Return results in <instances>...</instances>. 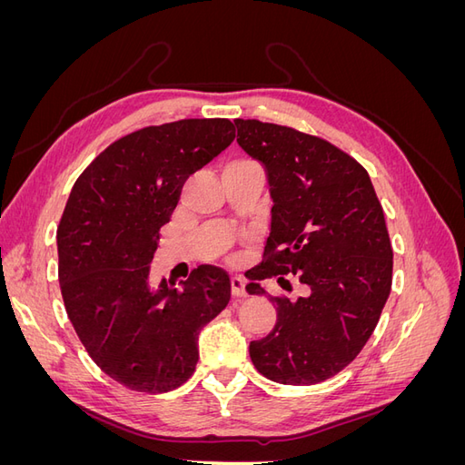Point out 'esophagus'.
Here are the masks:
<instances>
[{"label":"esophagus","instance_id":"esophagus-1","mask_svg":"<svg viewBox=\"0 0 465 465\" xmlns=\"http://www.w3.org/2000/svg\"><path fill=\"white\" fill-rule=\"evenodd\" d=\"M231 289H232V297H236V299L246 297L244 279H242L241 275H232V277H231Z\"/></svg>","mask_w":465,"mask_h":465}]
</instances>
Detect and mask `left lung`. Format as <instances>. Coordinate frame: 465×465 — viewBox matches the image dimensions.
<instances>
[{
  "instance_id": "1",
  "label": "left lung",
  "mask_w": 465,
  "mask_h": 465,
  "mask_svg": "<svg viewBox=\"0 0 465 465\" xmlns=\"http://www.w3.org/2000/svg\"><path fill=\"white\" fill-rule=\"evenodd\" d=\"M236 142L263 164L272 229L246 291L285 274L305 285L297 302L272 298V333L250 343L260 374L311 386L343 371L369 341L391 289L393 252L369 173L316 135L260 120H234Z\"/></svg>"
}]
</instances>
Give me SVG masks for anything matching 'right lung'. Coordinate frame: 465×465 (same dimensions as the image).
I'll list each match as a JSON object with an SVG mask.
<instances>
[{
  "label": "right lung",
  "instance_id": "obj_1",
  "mask_svg": "<svg viewBox=\"0 0 465 465\" xmlns=\"http://www.w3.org/2000/svg\"><path fill=\"white\" fill-rule=\"evenodd\" d=\"M227 118L149 125L108 145L69 193L58 277L81 343L122 386L163 393L193 374L198 335L231 301V279L200 265L180 287H149V263L184 182L227 149Z\"/></svg>",
  "mask_w": 465,
  "mask_h": 465
}]
</instances>
